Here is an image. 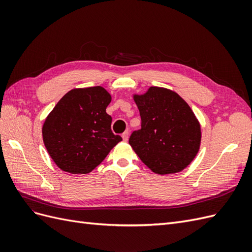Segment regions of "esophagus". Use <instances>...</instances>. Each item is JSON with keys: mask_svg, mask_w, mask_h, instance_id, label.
Listing matches in <instances>:
<instances>
[{"mask_svg": "<svg viewBox=\"0 0 252 252\" xmlns=\"http://www.w3.org/2000/svg\"><path fill=\"white\" fill-rule=\"evenodd\" d=\"M122 138H123V140L125 142L128 141V138H129V131H125L123 134H122Z\"/></svg>", "mask_w": 252, "mask_h": 252, "instance_id": "34e87169", "label": "esophagus"}]
</instances>
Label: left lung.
Returning <instances> with one entry per match:
<instances>
[{"label": "left lung", "mask_w": 252, "mask_h": 252, "mask_svg": "<svg viewBox=\"0 0 252 252\" xmlns=\"http://www.w3.org/2000/svg\"><path fill=\"white\" fill-rule=\"evenodd\" d=\"M142 128L129 144L141 161L158 174L177 173L193 161L201 145V125L193 111L172 90L150 87L133 94Z\"/></svg>", "instance_id": "obj_1"}]
</instances>
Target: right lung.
Listing matches in <instances>:
<instances>
[{"instance_id": "obj_1", "label": "right lung", "mask_w": 252, "mask_h": 252, "mask_svg": "<svg viewBox=\"0 0 252 252\" xmlns=\"http://www.w3.org/2000/svg\"><path fill=\"white\" fill-rule=\"evenodd\" d=\"M111 95L101 86L74 88L61 98L42 128L43 141L53 162L63 171H93L122 141L111 131L106 108Z\"/></svg>"}]
</instances>
